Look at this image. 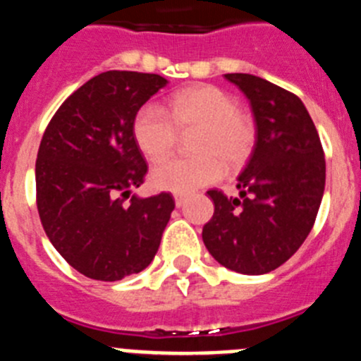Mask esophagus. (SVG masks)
I'll return each instance as SVG.
<instances>
[{"mask_svg": "<svg viewBox=\"0 0 361 361\" xmlns=\"http://www.w3.org/2000/svg\"><path fill=\"white\" fill-rule=\"evenodd\" d=\"M174 203H176V207H181L185 203V196L183 194H176V196H174Z\"/></svg>", "mask_w": 361, "mask_h": 361, "instance_id": "1", "label": "esophagus"}]
</instances>
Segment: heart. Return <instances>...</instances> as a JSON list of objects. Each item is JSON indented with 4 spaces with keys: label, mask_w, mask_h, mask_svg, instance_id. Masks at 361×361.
I'll return each mask as SVG.
<instances>
[{
    "label": "heart",
    "mask_w": 361,
    "mask_h": 361,
    "mask_svg": "<svg viewBox=\"0 0 361 361\" xmlns=\"http://www.w3.org/2000/svg\"><path fill=\"white\" fill-rule=\"evenodd\" d=\"M178 130L190 133V158L161 159L150 171L152 189L189 194L214 183L249 159L256 143V128L238 102L214 85L178 90L169 99V114L158 105H143L134 116L133 134L137 149L149 159L167 156L178 142Z\"/></svg>",
    "instance_id": "b5f03b06"
}]
</instances>
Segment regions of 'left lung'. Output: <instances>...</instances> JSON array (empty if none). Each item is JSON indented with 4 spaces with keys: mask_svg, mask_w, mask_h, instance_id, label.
<instances>
[{
    "mask_svg": "<svg viewBox=\"0 0 361 361\" xmlns=\"http://www.w3.org/2000/svg\"><path fill=\"white\" fill-rule=\"evenodd\" d=\"M245 94L256 143L238 176L240 198L209 190L214 214L203 227L212 258L241 274H265L300 249L325 189L318 130L296 94L252 74H225Z\"/></svg>",
    "mask_w": 361,
    "mask_h": 361,
    "instance_id": "8db88e82",
    "label": "left lung"
}]
</instances>
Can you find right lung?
Segmentation results:
<instances>
[{
	"label": "right lung",
	"instance_id": "obj_1",
	"mask_svg": "<svg viewBox=\"0 0 361 361\" xmlns=\"http://www.w3.org/2000/svg\"><path fill=\"white\" fill-rule=\"evenodd\" d=\"M167 80L109 71L72 92L47 125L36 159V203L50 243L87 278L118 281L149 267L174 198H125L147 161L133 134L136 112Z\"/></svg>",
	"mask_w": 361,
	"mask_h": 361
}]
</instances>
